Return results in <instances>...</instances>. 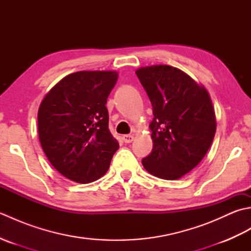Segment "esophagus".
I'll list each match as a JSON object with an SVG mask.
<instances>
[{"label":"esophagus","mask_w":251,"mask_h":251,"mask_svg":"<svg viewBox=\"0 0 251 251\" xmlns=\"http://www.w3.org/2000/svg\"><path fill=\"white\" fill-rule=\"evenodd\" d=\"M123 140H124L125 143H130L132 140H134V136H132V135H124V136H123Z\"/></svg>","instance_id":"34e87169"}]
</instances>
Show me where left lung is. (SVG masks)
I'll return each mask as SVG.
<instances>
[{
  "mask_svg": "<svg viewBox=\"0 0 251 251\" xmlns=\"http://www.w3.org/2000/svg\"><path fill=\"white\" fill-rule=\"evenodd\" d=\"M136 74L151 101L152 152L142 165L155 177L177 180L200 164L216 134V115L205 87L177 68H140Z\"/></svg>",
  "mask_w": 251,
  "mask_h": 251,
  "instance_id": "1",
  "label": "left lung"
}]
</instances>
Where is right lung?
I'll return each mask as SVG.
<instances>
[{
	"label": "right lung",
	"instance_id": "add662e5",
	"mask_svg": "<svg viewBox=\"0 0 251 251\" xmlns=\"http://www.w3.org/2000/svg\"><path fill=\"white\" fill-rule=\"evenodd\" d=\"M117 76L115 71L69 74L42 101L37 113L41 146L68 179L89 183L102 177L120 148L109 130L105 106Z\"/></svg>",
	"mask_w": 251,
	"mask_h": 251
}]
</instances>
